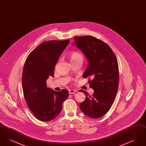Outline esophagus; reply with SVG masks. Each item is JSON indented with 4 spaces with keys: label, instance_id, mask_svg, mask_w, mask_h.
I'll list each match as a JSON object with an SVG mask.
<instances>
[{
    "label": "esophagus",
    "instance_id": "34e87169",
    "mask_svg": "<svg viewBox=\"0 0 146 146\" xmlns=\"http://www.w3.org/2000/svg\"><path fill=\"white\" fill-rule=\"evenodd\" d=\"M76 92V91L75 90H69V94H75Z\"/></svg>",
    "mask_w": 146,
    "mask_h": 146
}]
</instances>
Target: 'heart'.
I'll use <instances>...</instances> for the list:
<instances>
[{"instance_id": "obj_1", "label": "heart", "mask_w": 146, "mask_h": 146, "mask_svg": "<svg viewBox=\"0 0 146 146\" xmlns=\"http://www.w3.org/2000/svg\"><path fill=\"white\" fill-rule=\"evenodd\" d=\"M70 62H75L79 60H81L83 61V57L82 55V54L78 52H73L70 54Z\"/></svg>"}]
</instances>
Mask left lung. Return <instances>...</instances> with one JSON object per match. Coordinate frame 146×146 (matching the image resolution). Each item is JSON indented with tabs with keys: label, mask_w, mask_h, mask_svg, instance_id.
I'll return each mask as SVG.
<instances>
[{
	"label": "left lung",
	"mask_w": 146,
	"mask_h": 146,
	"mask_svg": "<svg viewBox=\"0 0 146 146\" xmlns=\"http://www.w3.org/2000/svg\"><path fill=\"white\" fill-rule=\"evenodd\" d=\"M72 46L82 51L88 64L83 74L90 76V87L94 89L92 96L81 90L86 96L79 105L81 111L93 119L106 114L113 104L119 85L118 61L110 47L104 42L94 36L88 35L74 38Z\"/></svg>",
	"instance_id": "1"
}]
</instances>
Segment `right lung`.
I'll return each mask as SVG.
<instances>
[{"label":"right lung","instance_id":"obj_1","mask_svg":"<svg viewBox=\"0 0 146 146\" xmlns=\"http://www.w3.org/2000/svg\"><path fill=\"white\" fill-rule=\"evenodd\" d=\"M70 40L42 43L28 56L22 78L25 99L35 118L49 121L62 111L63 101L69 96L66 89L56 91L47 88L46 80L54 77L56 64Z\"/></svg>","mask_w":146,"mask_h":146}]
</instances>
